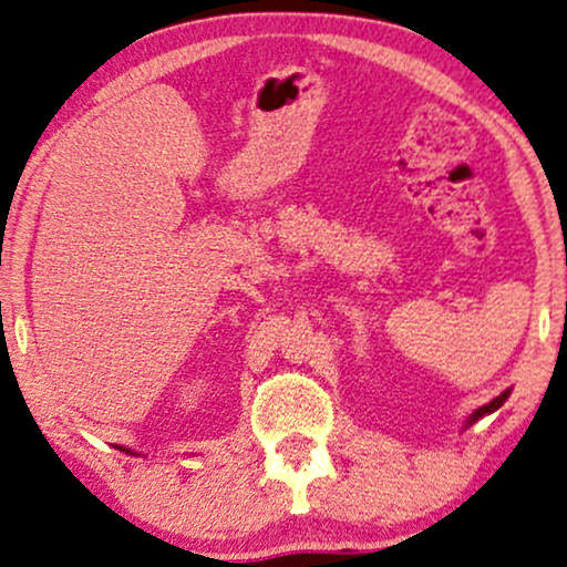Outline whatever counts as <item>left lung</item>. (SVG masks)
Here are the masks:
<instances>
[{
    "instance_id": "obj_1",
    "label": "left lung",
    "mask_w": 567,
    "mask_h": 567,
    "mask_svg": "<svg viewBox=\"0 0 567 567\" xmlns=\"http://www.w3.org/2000/svg\"><path fill=\"white\" fill-rule=\"evenodd\" d=\"M507 395H511V390H505V392H503V395H499V398H494V400H492V403H486V405H482V408H478V411H474V413H471V415H468V421H465V426L476 424V421H478V419H484V415H489V413H494V411H497V408H499V405H503V403H505V400H507Z\"/></svg>"
}]
</instances>
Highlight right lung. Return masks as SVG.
I'll list each match as a JSON object with an SVG mask.
<instances>
[{
  "label": "right lung",
  "mask_w": 567,
  "mask_h": 567,
  "mask_svg": "<svg viewBox=\"0 0 567 567\" xmlns=\"http://www.w3.org/2000/svg\"><path fill=\"white\" fill-rule=\"evenodd\" d=\"M123 450H125V447H123ZM127 453H131V450H127Z\"/></svg>",
  "instance_id": "right-lung-1"
}]
</instances>
